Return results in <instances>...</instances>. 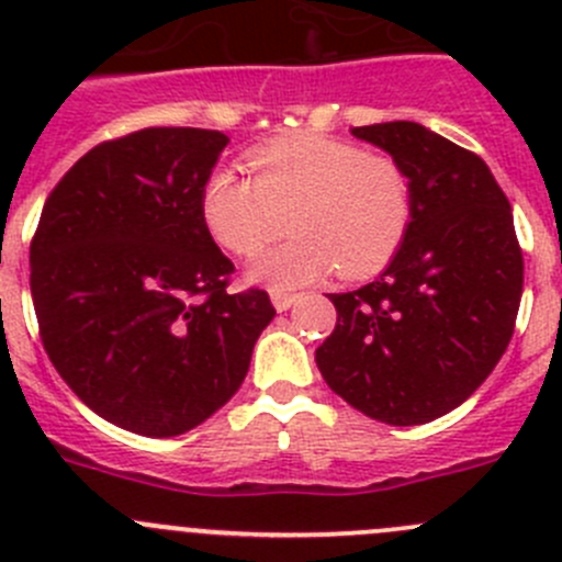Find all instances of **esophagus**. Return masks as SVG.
<instances>
[{
	"label": "esophagus",
	"mask_w": 562,
	"mask_h": 562,
	"mask_svg": "<svg viewBox=\"0 0 562 562\" xmlns=\"http://www.w3.org/2000/svg\"><path fill=\"white\" fill-rule=\"evenodd\" d=\"M299 302V293H285V291H271V304H274L280 313H285V310H291L293 304Z\"/></svg>",
	"instance_id": "1"
}]
</instances>
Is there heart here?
I'll return each instance as SVG.
<instances>
[{"mask_svg":"<svg viewBox=\"0 0 562 562\" xmlns=\"http://www.w3.org/2000/svg\"><path fill=\"white\" fill-rule=\"evenodd\" d=\"M252 176L209 173L201 214L234 255H255L291 217L293 236L266 249L249 277L274 291L307 285L339 269L348 280L383 271L416 217L413 179L400 160L326 135H285L247 151Z\"/></svg>","mask_w":562,"mask_h":562,"instance_id":"heart-1","label":"heart"}]
</instances>
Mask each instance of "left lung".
<instances>
[{"label":"left lung","mask_w":562,"mask_h":562,"mask_svg":"<svg viewBox=\"0 0 562 562\" xmlns=\"http://www.w3.org/2000/svg\"><path fill=\"white\" fill-rule=\"evenodd\" d=\"M350 133L405 166L416 217L375 282L328 296L337 326L317 370L364 416L427 424L462 405L512 342L525 280L512 203L479 155L422 124Z\"/></svg>","instance_id":"8db88e82"}]
</instances>
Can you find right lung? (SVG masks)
Returning a JSON list of instances; mask_svg holds the SVG:
<instances>
[{
  "label": "right lung",
  "mask_w": 562,
  "mask_h": 562,
  "mask_svg": "<svg viewBox=\"0 0 562 562\" xmlns=\"http://www.w3.org/2000/svg\"><path fill=\"white\" fill-rule=\"evenodd\" d=\"M228 135L146 127L59 179L30 247L50 364L98 416L146 438L206 422L245 381L274 317L269 293H228L201 192Z\"/></svg>",
  "instance_id": "obj_1"
}]
</instances>
